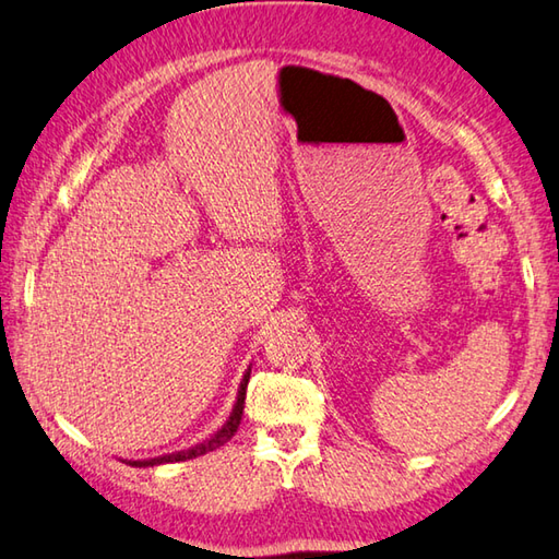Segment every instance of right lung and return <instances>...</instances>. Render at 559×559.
<instances>
[{
  "mask_svg": "<svg viewBox=\"0 0 559 559\" xmlns=\"http://www.w3.org/2000/svg\"><path fill=\"white\" fill-rule=\"evenodd\" d=\"M249 373H251V367L245 371V377H241V383H239V391H237V401H235V408H231L227 423L222 425V428L217 432H212L210 438H205L198 444H192V448L188 450H180V452H174V454H164V456H154V460H124L127 464L131 466H156V464H168V462H186V460H195V456L200 454H207L212 450H217L225 444L227 440H231V435L237 432L239 423H241V413H245V399H247V383H249Z\"/></svg>",
  "mask_w": 559,
  "mask_h": 559,
  "instance_id": "1",
  "label": "right lung"
}]
</instances>
